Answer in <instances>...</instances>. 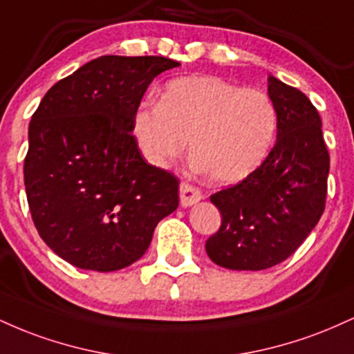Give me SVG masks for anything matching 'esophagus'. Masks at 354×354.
<instances>
[{"label": "esophagus", "instance_id": "obj_1", "mask_svg": "<svg viewBox=\"0 0 354 354\" xmlns=\"http://www.w3.org/2000/svg\"><path fill=\"white\" fill-rule=\"evenodd\" d=\"M203 198V193L196 186L189 185V183H181L180 185V203L183 208H188V206L196 205Z\"/></svg>", "mask_w": 354, "mask_h": 354}]
</instances>
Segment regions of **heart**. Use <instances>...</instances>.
I'll return each mask as SVG.
<instances>
[{
  "instance_id": "heart-1",
  "label": "heart",
  "mask_w": 354,
  "mask_h": 354,
  "mask_svg": "<svg viewBox=\"0 0 354 354\" xmlns=\"http://www.w3.org/2000/svg\"><path fill=\"white\" fill-rule=\"evenodd\" d=\"M133 128L149 165L168 168L189 141L194 168L211 181L233 185L265 163L278 131V111L259 89L196 75L169 81L158 104H141Z\"/></svg>"
}]
</instances>
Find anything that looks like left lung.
<instances>
[{
    "label": "left lung",
    "mask_w": 354,
    "mask_h": 354,
    "mask_svg": "<svg viewBox=\"0 0 354 354\" xmlns=\"http://www.w3.org/2000/svg\"><path fill=\"white\" fill-rule=\"evenodd\" d=\"M268 95L278 111V135L265 163L246 180L211 194L221 226L206 241L218 266L259 271L290 258L324 211L330 154L321 118L304 93L274 76Z\"/></svg>",
    "instance_id": "1"
}]
</instances>
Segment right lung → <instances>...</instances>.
<instances>
[{
    "label": "right lung",
    "mask_w": 354,
    "mask_h": 354,
    "mask_svg": "<svg viewBox=\"0 0 354 354\" xmlns=\"http://www.w3.org/2000/svg\"><path fill=\"white\" fill-rule=\"evenodd\" d=\"M165 56H100L48 89L28 131L24 186L43 241L81 270L106 273L146 253L180 203L174 174L148 165L133 118Z\"/></svg>",
    "instance_id": "right-lung-1"
}]
</instances>
